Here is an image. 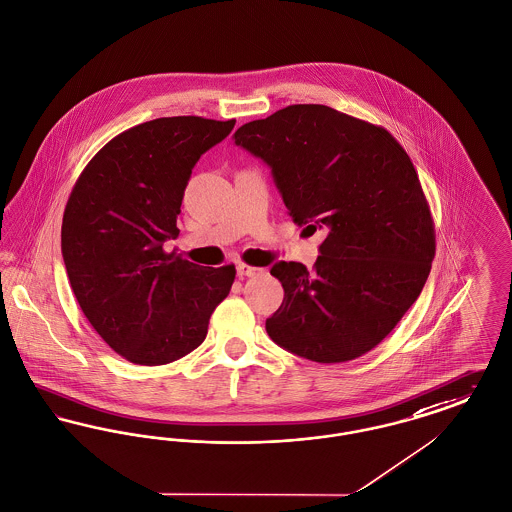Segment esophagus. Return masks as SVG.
I'll return each instance as SVG.
<instances>
[{
	"label": "esophagus",
	"mask_w": 512,
	"mask_h": 512,
	"mask_svg": "<svg viewBox=\"0 0 512 512\" xmlns=\"http://www.w3.org/2000/svg\"><path fill=\"white\" fill-rule=\"evenodd\" d=\"M264 273L262 268H254V266H248V264H239L237 266V275L239 277H254V275H260Z\"/></svg>",
	"instance_id": "esophagus-1"
}]
</instances>
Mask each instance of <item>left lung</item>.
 <instances>
[{"mask_svg":"<svg viewBox=\"0 0 512 512\" xmlns=\"http://www.w3.org/2000/svg\"><path fill=\"white\" fill-rule=\"evenodd\" d=\"M235 144L268 163L296 225L322 229L312 271L277 262L285 298L273 343L320 364L379 345L420 296L435 231L418 173L383 127L320 104L244 123Z\"/></svg>","mask_w":512,"mask_h":512,"instance_id":"left-lung-1","label":"left lung"}]
</instances>
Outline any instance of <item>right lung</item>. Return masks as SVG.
I'll list each match as a JSON object with an SVG mask.
<instances>
[{
  "label": "right lung",
  "mask_w": 512,
  "mask_h": 512,
  "mask_svg": "<svg viewBox=\"0 0 512 512\" xmlns=\"http://www.w3.org/2000/svg\"><path fill=\"white\" fill-rule=\"evenodd\" d=\"M235 127L160 117L115 136L67 200L61 254L84 316L111 349L142 366L183 358L208 333L235 266L204 268L165 252L192 167Z\"/></svg>",
  "instance_id": "obj_1"
}]
</instances>
